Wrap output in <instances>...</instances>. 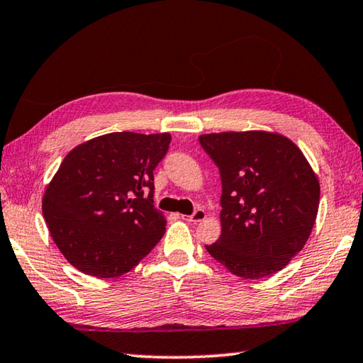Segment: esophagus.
Wrapping results in <instances>:
<instances>
[{
  "label": "esophagus",
  "mask_w": 363,
  "mask_h": 363,
  "mask_svg": "<svg viewBox=\"0 0 363 363\" xmlns=\"http://www.w3.org/2000/svg\"><path fill=\"white\" fill-rule=\"evenodd\" d=\"M184 219L189 220V223H201V220L206 219V213L205 210H196L194 214H190V216H186Z\"/></svg>",
  "instance_id": "esophagus-1"
}]
</instances>
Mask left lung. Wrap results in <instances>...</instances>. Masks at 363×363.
Returning <instances> with one entry per match:
<instances>
[{"mask_svg":"<svg viewBox=\"0 0 363 363\" xmlns=\"http://www.w3.org/2000/svg\"><path fill=\"white\" fill-rule=\"evenodd\" d=\"M223 182L220 237L206 250L242 279L269 277L304 248L315 224L320 184L304 153L274 131L201 134Z\"/></svg>","mask_w":363,"mask_h":363,"instance_id":"1","label":"left lung"}]
</instances>
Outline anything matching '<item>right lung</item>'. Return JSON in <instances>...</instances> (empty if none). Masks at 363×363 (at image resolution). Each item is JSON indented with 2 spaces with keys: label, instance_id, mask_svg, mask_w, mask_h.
<instances>
[{
  "label": "right lung",
  "instance_id": "right-lung-1",
  "mask_svg": "<svg viewBox=\"0 0 363 363\" xmlns=\"http://www.w3.org/2000/svg\"><path fill=\"white\" fill-rule=\"evenodd\" d=\"M169 143V133H108L67 153L43 195V216L79 272L120 277L162 240L167 218L153 208V169Z\"/></svg>",
  "mask_w": 363,
  "mask_h": 363
}]
</instances>
